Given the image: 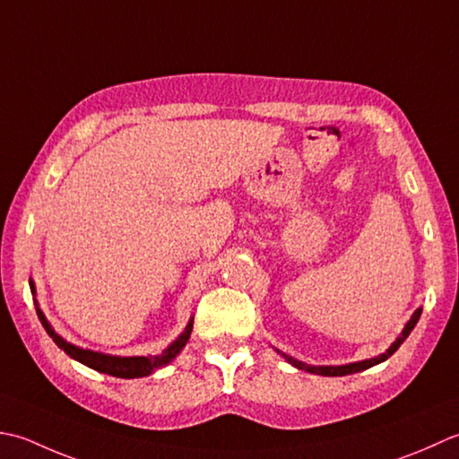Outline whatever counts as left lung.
I'll return each instance as SVG.
<instances>
[{"label":"left lung","instance_id":"obj_1","mask_svg":"<svg viewBox=\"0 0 459 459\" xmlns=\"http://www.w3.org/2000/svg\"><path fill=\"white\" fill-rule=\"evenodd\" d=\"M420 315H422V307L416 308V311L412 313V316H410V321L406 323L404 329H402V333L398 334V339H396L394 342H392L385 352L378 354V357L367 359V360L349 362V364H336V367H333V364H326V367H315V364H307V362H303V360H297V359H293V357H289V354L281 352L279 349H275V351H277L279 354H281V357H283L289 364H293V367L299 368V370H305V372H311V374H321V377H344V374L362 372V370H367V368L374 367V364H380V362H385L386 359H390L392 354H394V352L400 349V344L408 339V334L412 333V329H414L418 319H420Z\"/></svg>","mask_w":459,"mask_h":459}]
</instances>
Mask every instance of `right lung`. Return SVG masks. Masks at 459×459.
Segmentation results:
<instances>
[{"instance_id":"right-lung-1","label":"right lung","mask_w":459,"mask_h":459,"mask_svg":"<svg viewBox=\"0 0 459 459\" xmlns=\"http://www.w3.org/2000/svg\"><path fill=\"white\" fill-rule=\"evenodd\" d=\"M30 287H31V293L35 295L33 279H30ZM35 308H37V316H39L43 329L47 331V334L51 336L53 342L57 344L61 351H65L71 359L79 360L81 364H85V367H89V368L102 372V374H110V377H117V378H143V377H148V374H152L154 370L166 367V364H170L178 357V354H180V351L186 347V342L190 341V334L194 329V316H192L188 325H186V329L180 333V336H178L174 342L168 344V347L160 354H156V357H117V354H105V352H97L91 349H81V347H77V344L67 342L61 334H57V331L53 329L51 323L47 321V316L39 308L37 299H35Z\"/></svg>"}]
</instances>
